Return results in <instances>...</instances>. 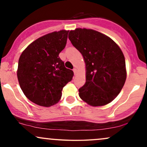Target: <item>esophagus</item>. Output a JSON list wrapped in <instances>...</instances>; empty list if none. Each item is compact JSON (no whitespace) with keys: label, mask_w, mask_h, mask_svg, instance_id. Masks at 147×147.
Here are the masks:
<instances>
[{"label":"esophagus","mask_w":147,"mask_h":147,"mask_svg":"<svg viewBox=\"0 0 147 147\" xmlns=\"http://www.w3.org/2000/svg\"><path fill=\"white\" fill-rule=\"evenodd\" d=\"M73 72H74V74H75V75H76V74L77 73V68H74V69H73Z\"/></svg>","instance_id":"1"}]
</instances>
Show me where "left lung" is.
<instances>
[{
  "mask_svg": "<svg viewBox=\"0 0 147 147\" xmlns=\"http://www.w3.org/2000/svg\"><path fill=\"white\" fill-rule=\"evenodd\" d=\"M68 38L86 63V83L79 89L80 98L92 106L112 102L126 79L125 59L120 48L110 37L91 29L71 30Z\"/></svg>",
  "mask_w": 147,
  "mask_h": 147,
  "instance_id": "obj_1",
  "label": "left lung"
}]
</instances>
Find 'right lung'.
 Here are the masks:
<instances>
[{"label":"right lung","instance_id":"right-lung-1","mask_svg":"<svg viewBox=\"0 0 147 147\" xmlns=\"http://www.w3.org/2000/svg\"><path fill=\"white\" fill-rule=\"evenodd\" d=\"M68 32H53L37 38L20 56L18 83L27 98L37 105L57 104L63 88L72 80L73 71L65 68L59 57L66 45Z\"/></svg>","mask_w":147,"mask_h":147}]
</instances>
